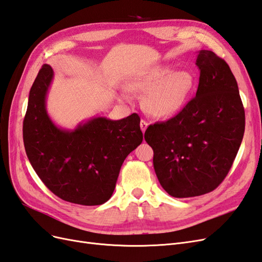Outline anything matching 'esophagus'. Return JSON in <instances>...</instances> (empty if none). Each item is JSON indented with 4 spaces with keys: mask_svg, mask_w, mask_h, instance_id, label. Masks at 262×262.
Masks as SVG:
<instances>
[{
    "mask_svg": "<svg viewBox=\"0 0 262 262\" xmlns=\"http://www.w3.org/2000/svg\"><path fill=\"white\" fill-rule=\"evenodd\" d=\"M147 125H148V122H147L146 120H144V119H142V120L140 121V126H141V130L143 131V132H145V130H146V128H147Z\"/></svg>",
    "mask_w": 262,
    "mask_h": 262,
    "instance_id": "1",
    "label": "esophagus"
}]
</instances>
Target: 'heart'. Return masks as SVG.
<instances>
[{"label":"heart","instance_id":"1","mask_svg":"<svg viewBox=\"0 0 262 262\" xmlns=\"http://www.w3.org/2000/svg\"><path fill=\"white\" fill-rule=\"evenodd\" d=\"M194 85L188 71L172 72L168 67L149 70L134 82V89L147 92L144 106L155 117H169L186 104Z\"/></svg>","mask_w":262,"mask_h":262}]
</instances>
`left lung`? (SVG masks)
<instances>
[{
  "label": "left lung",
  "instance_id": "obj_1",
  "mask_svg": "<svg viewBox=\"0 0 262 262\" xmlns=\"http://www.w3.org/2000/svg\"><path fill=\"white\" fill-rule=\"evenodd\" d=\"M195 96L175 117L149 124L144 139L153 148L161 186L175 198L216 189L231 169L245 132V110L227 63L201 50Z\"/></svg>",
  "mask_w": 262,
  "mask_h": 262
}]
</instances>
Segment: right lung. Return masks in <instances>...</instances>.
<instances>
[{
    "instance_id": "obj_1",
    "label": "right lung",
    "mask_w": 262,
    "mask_h": 262,
    "mask_svg": "<svg viewBox=\"0 0 262 262\" xmlns=\"http://www.w3.org/2000/svg\"><path fill=\"white\" fill-rule=\"evenodd\" d=\"M53 77L43 64L31 86L23 122L28 160L38 177L60 199L99 205L113 195L122 163L143 141L138 114L110 120L93 118L75 130L58 128L46 110Z\"/></svg>"
}]
</instances>
